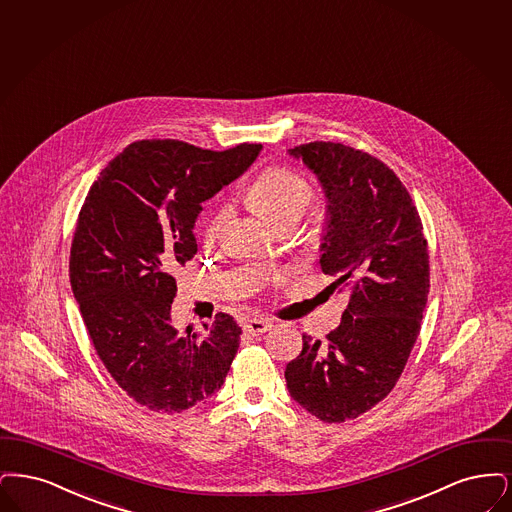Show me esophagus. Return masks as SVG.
Segmentation results:
<instances>
[{"label":"esophagus","instance_id":"obj_1","mask_svg":"<svg viewBox=\"0 0 512 512\" xmlns=\"http://www.w3.org/2000/svg\"><path fill=\"white\" fill-rule=\"evenodd\" d=\"M269 327H271V321H267V319H260V317H252V319H246L245 323H243V329H245V333L252 334V336L266 333Z\"/></svg>","mask_w":512,"mask_h":512}]
</instances>
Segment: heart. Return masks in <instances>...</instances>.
<instances>
[{"label":"heart","instance_id":"b5f03b06","mask_svg":"<svg viewBox=\"0 0 512 512\" xmlns=\"http://www.w3.org/2000/svg\"><path fill=\"white\" fill-rule=\"evenodd\" d=\"M312 185L285 168H271L252 181L246 191L248 206L273 229L283 223H296L312 204ZM218 220L210 225V235Z\"/></svg>","mask_w":512,"mask_h":512}]
</instances>
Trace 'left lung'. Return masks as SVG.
I'll list each match as a JSON object with an SVG mask.
<instances>
[{
    "mask_svg": "<svg viewBox=\"0 0 512 512\" xmlns=\"http://www.w3.org/2000/svg\"><path fill=\"white\" fill-rule=\"evenodd\" d=\"M289 155L323 189L319 264L348 306L325 344L302 336V354L285 369L287 388L313 417L344 423L390 394L413 350L430 289L426 239L407 189L375 156L331 141Z\"/></svg>",
    "mask_w": 512,
    "mask_h": 512,
    "instance_id": "1",
    "label": "left lung"
}]
</instances>
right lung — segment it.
Listing matches in <instances>:
<instances>
[{
    "instance_id": "right-lung-1",
    "label": "right lung",
    "mask_w": 512,
    "mask_h": 512,
    "mask_svg": "<svg viewBox=\"0 0 512 512\" xmlns=\"http://www.w3.org/2000/svg\"><path fill=\"white\" fill-rule=\"evenodd\" d=\"M260 151L137 141L89 189L70 248V287L107 371L151 411L181 413L208 400L239 350L241 327L227 313L204 333L174 327V273L197 254L202 202L243 176Z\"/></svg>"
}]
</instances>
